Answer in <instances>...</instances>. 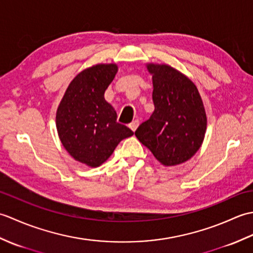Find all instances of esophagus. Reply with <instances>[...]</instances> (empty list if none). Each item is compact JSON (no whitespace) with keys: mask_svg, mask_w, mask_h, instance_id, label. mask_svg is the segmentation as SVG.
<instances>
[{"mask_svg":"<svg viewBox=\"0 0 253 253\" xmlns=\"http://www.w3.org/2000/svg\"><path fill=\"white\" fill-rule=\"evenodd\" d=\"M138 126H139V120H135V121L131 122L129 124V128H130L132 131H135L137 128H138Z\"/></svg>","mask_w":253,"mask_h":253,"instance_id":"obj_1","label":"esophagus"}]
</instances>
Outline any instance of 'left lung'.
<instances>
[{
    "mask_svg": "<svg viewBox=\"0 0 253 253\" xmlns=\"http://www.w3.org/2000/svg\"><path fill=\"white\" fill-rule=\"evenodd\" d=\"M154 112L140 124L136 137L166 166L186 162L201 147L207 115L191 80L168 65L149 64Z\"/></svg>",
    "mask_w": 253,
    "mask_h": 253,
    "instance_id": "8db88e82",
    "label": "left lung"
}]
</instances>
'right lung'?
I'll return each mask as SVG.
<instances>
[{
	"label": "right lung",
	"mask_w": 253,
	"mask_h": 253,
	"mask_svg": "<svg viewBox=\"0 0 253 253\" xmlns=\"http://www.w3.org/2000/svg\"><path fill=\"white\" fill-rule=\"evenodd\" d=\"M117 73L115 64L84 69L69 84L56 113V127L64 148L72 157L96 168L111 157L132 130L116 122V112L104 92Z\"/></svg>",
	"instance_id": "obj_1"
}]
</instances>
